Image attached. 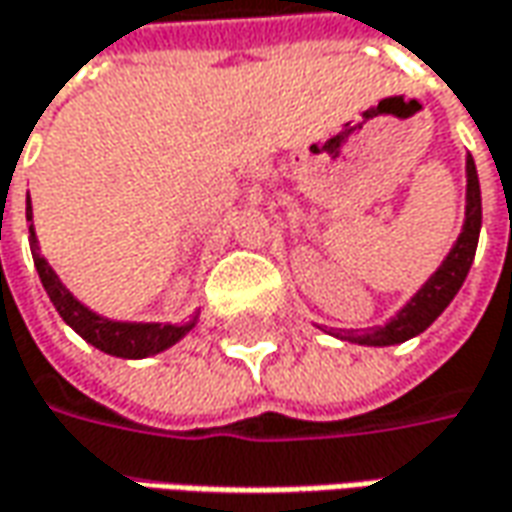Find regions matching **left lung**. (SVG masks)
<instances>
[{
    "instance_id": "obj_1",
    "label": "left lung",
    "mask_w": 512,
    "mask_h": 512,
    "mask_svg": "<svg viewBox=\"0 0 512 512\" xmlns=\"http://www.w3.org/2000/svg\"><path fill=\"white\" fill-rule=\"evenodd\" d=\"M479 229H482V192H479V175L476 164L467 155V206L465 226L462 235L453 243L450 255L442 260V266L433 272V277L416 291L411 303L399 311L397 317L385 326L365 328V331H334V337L360 345H397L422 334L433 320L448 309L456 291L462 289L470 263L476 257V243H479Z\"/></svg>"
}]
</instances>
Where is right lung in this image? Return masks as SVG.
Masks as SVG:
<instances>
[{
  "label": "right lung",
  "mask_w": 512,
  "mask_h": 512,
  "mask_svg": "<svg viewBox=\"0 0 512 512\" xmlns=\"http://www.w3.org/2000/svg\"><path fill=\"white\" fill-rule=\"evenodd\" d=\"M25 215L27 221L33 218L30 195H27ZM30 252H33V263H36V272L42 277V286H45L47 297L53 300V306L62 314L64 323L73 328L79 337H84L87 343L96 345L98 351H104V354L124 357V360H141V357H150V354H158V351H164L169 345H175L198 323V314L189 317L181 326H169V323L167 326L164 323H118V320L98 317L96 311L81 306L79 300L64 289L59 274L53 272L50 263L39 255V243H36L33 223H30Z\"/></svg>",
  "instance_id": "obj_1"
}]
</instances>
